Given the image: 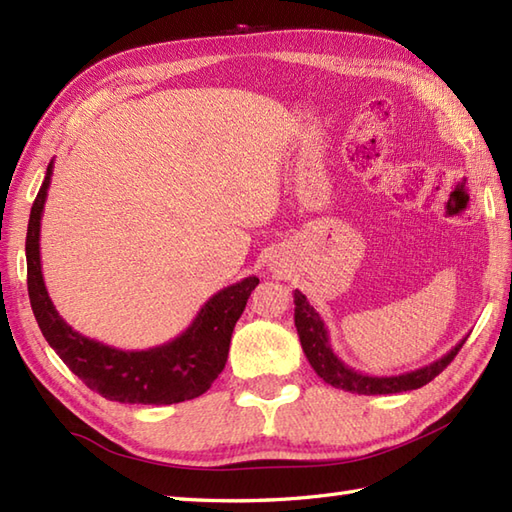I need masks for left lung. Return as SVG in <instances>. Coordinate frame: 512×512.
<instances>
[{
  "label": "left lung",
  "instance_id": "left-lung-1",
  "mask_svg": "<svg viewBox=\"0 0 512 512\" xmlns=\"http://www.w3.org/2000/svg\"><path fill=\"white\" fill-rule=\"evenodd\" d=\"M295 325H297L303 354H306L314 372H317L325 383L336 389H345V391H352V394H365V396L400 394V391H411L431 383V380L453 361L455 354L460 352V347L466 341L464 336V339L455 345L451 352L438 358V361H433L420 369H413V372H405L398 376H369V374L356 372V369L345 365L341 358L334 354L328 328H325L319 312L310 306L306 295L299 290H295Z\"/></svg>",
  "mask_w": 512,
  "mask_h": 512
}]
</instances>
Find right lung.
Masks as SVG:
<instances>
[{
	"instance_id": "add662e5",
	"label": "right lung",
	"mask_w": 512,
	"mask_h": 512,
	"mask_svg": "<svg viewBox=\"0 0 512 512\" xmlns=\"http://www.w3.org/2000/svg\"><path fill=\"white\" fill-rule=\"evenodd\" d=\"M50 178L52 162L30 211L26 264L30 306L52 350L72 374L107 400L125 405H173L202 396L226 365L233 328L259 279L246 277L217 292L204 303L187 330L158 347L125 352L88 339L61 319L43 284L39 233Z\"/></svg>"
}]
</instances>
